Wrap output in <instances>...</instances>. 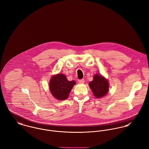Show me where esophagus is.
Returning a JSON list of instances; mask_svg holds the SVG:
<instances>
[{"mask_svg":"<svg viewBox=\"0 0 149 149\" xmlns=\"http://www.w3.org/2000/svg\"><path fill=\"white\" fill-rule=\"evenodd\" d=\"M78 82L81 84H82L84 82V79H79L78 80Z\"/></svg>","mask_w":149,"mask_h":149,"instance_id":"34e87169","label":"esophagus"}]
</instances>
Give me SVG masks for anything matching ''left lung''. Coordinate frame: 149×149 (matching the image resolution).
<instances>
[{"instance_id": "8db88e82", "label": "left lung", "mask_w": 149, "mask_h": 149, "mask_svg": "<svg viewBox=\"0 0 149 149\" xmlns=\"http://www.w3.org/2000/svg\"><path fill=\"white\" fill-rule=\"evenodd\" d=\"M89 86L94 95L98 98L104 96L109 90V82L107 80L98 74L94 75V80L89 83Z\"/></svg>"}]
</instances>
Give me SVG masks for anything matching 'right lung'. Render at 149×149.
<instances>
[{
  "mask_svg": "<svg viewBox=\"0 0 149 149\" xmlns=\"http://www.w3.org/2000/svg\"><path fill=\"white\" fill-rule=\"evenodd\" d=\"M75 84L74 81H68L63 74H57L52 77L50 82V91L58 100H65Z\"/></svg>",
  "mask_w": 149,
  "mask_h": 149,
  "instance_id": "add662e5",
  "label": "right lung"
}]
</instances>
